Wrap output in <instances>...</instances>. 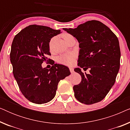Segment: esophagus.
Listing matches in <instances>:
<instances>
[{"label": "esophagus", "instance_id": "esophagus-1", "mask_svg": "<svg viewBox=\"0 0 130 130\" xmlns=\"http://www.w3.org/2000/svg\"><path fill=\"white\" fill-rule=\"evenodd\" d=\"M69 69H70V72L72 73H73L74 72V69L73 68V67H69Z\"/></svg>", "mask_w": 130, "mask_h": 130}]
</instances>
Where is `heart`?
<instances>
[{
    "instance_id": "heart-1",
    "label": "heart",
    "mask_w": 130,
    "mask_h": 130,
    "mask_svg": "<svg viewBox=\"0 0 130 130\" xmlns=\"http://www.w3.org/2000/svg\"><path fill=\"white\" fill-rule=\"evenodd\" d=\"M71 36V35L69 34H64L63 35V37L64 40H66V39ZM53 41V38L51 39L50 42V45H51ZM76 58V54L74 53H66V54H62L58 57V63L63 64L70 66L73 64L74 61V59Z\"/></svg>"
}]
</instances>
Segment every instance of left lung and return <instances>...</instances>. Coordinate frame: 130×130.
Returning a JSON list of instances; mask_svg holds the SVG:
<instances>
[{
	"label": "left lung",
	"mask_w": 130,
	"mask_h": 130,
	"mask_svg": "<svg viewBox=\"0 0 130 130\" xmlns=\"http://www.w3.org/2000/svg\"><path fill=\"white\" fill-rule=\"evenodd\" d=\"M77 39L79 43L78 68L82 81L74 85V96L82 104L91 105L100 102L114 85L120 66L119 41L114 33L103 23L92 20L76 28H63ZM80 68L90 69L84 74Z\"/></svg>",
	"instance_id": "obj_1"
}]
</instances>
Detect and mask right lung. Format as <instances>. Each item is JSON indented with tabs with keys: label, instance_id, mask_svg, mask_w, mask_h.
Instances as JSON below:
<instances>
[{
	"label": "right lung",
	"instance_id": "1",
	"mask_svg": "<svg viewBox=\"0 0 130 130\" xmlns=\"http://www.w3.org/2000/svg\"><path fill=\"white\" fill-rule=\"evenodd\" d=\"M61 32L48 26L31 25L13 38L10 60L14 77L24 96L34 104L52 100L60 80L70 74L69 69L64 65L54 64L49 69L41 66L51 55V38Z\"/></svg>",
	"mask_w": 130,
	"mask_h": 130
}]
</instances>
